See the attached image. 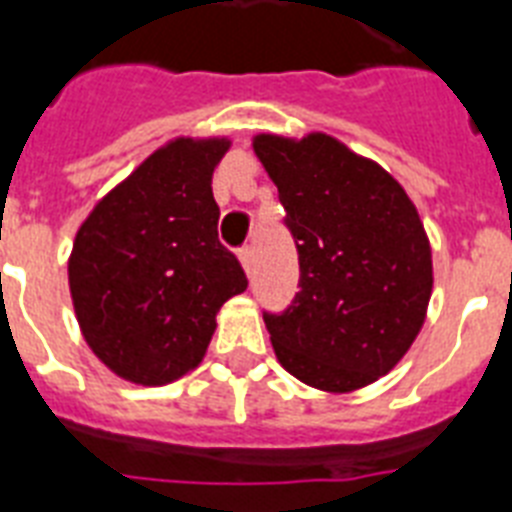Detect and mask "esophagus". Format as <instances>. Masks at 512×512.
<instances>
[{
    "mask_svg": "<svg viewBox=\"0 0 512 512\" xmlns=\"http://www.w3.org/2000/svg\"><path fill=\"white\" fill-rule=\"evenodd\" d=\"M239 263H242V268L247 270V273H252V263H255V252H252V247L239 249Z\"/></svg>",
    "mask_w": 512,
    "mask_h": 512,
    "instance_id": "1",
    "label": "esophagus"
}]
</instances>
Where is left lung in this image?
<instances>
[{
    "instance_id": "1",
    "label": "left lung",
    "mask_w": 512,
    "mask_h": 512,
    "mask_svg": "<svg viewBox=\"0 0 512 512\" xmlns=\"http://www.w3.org/2000/svg\"><path fill=\"white\" fill-rule=\"evenodd\" d=\"M299 252V292L265 313L278 363L321 392H355L400 363L434 286L421 215L378 162L328 134L252 139Z\"/></svg>"
}]
</instances>
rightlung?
Returning <instances> with one entry per match:
<instances>
[{
  "mask_svg": "<svg viewBox=\"0 0 512 512\" xmlns=\"http://www.w3.org/2000/svg\"><path fill=\"white\" fill-rule=\"evenodd\" d=\"M228 139H181L141 162L78 228L68 284L91 352L115 376L162 386L194 371L226 299L247 289L218 242L213 170Z\"/></svg>",
  "mask_w": 512,
  "mask_h": 512,
  "instance_id": "add662e5",
  "label": "right lung"
}]
</instances>
